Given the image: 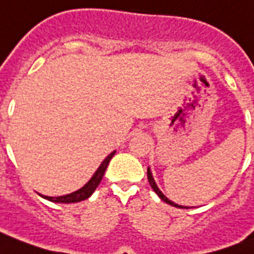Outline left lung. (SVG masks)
<instances>
[{"label": "left lung", "instance_id": "8db88e82", "mask_svg": "<svg viewBox=\"0 0 254 254\" xmlns=\"http://www.w3.org/2000/svg\"><path fill=\"white\" fill-rule=\"evenodd\" d=\"M146 175H148V182H149V185H151V187L153 189V191H155L156 194L159 195V198L163 200V202H165V203H168L171 204V206H174V207H179V208H189V207H186V206H182V204H178V203H175V202H172V200H170V199L167 198L163 192L160 191V189L157 187V185H156V182L155 179H153V175H152V171L151 168L148 167V170H146Z\"/></svg>", "mask_w": 254, "mask_h": 254}]
</instances>
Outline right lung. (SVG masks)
<instances>
[{
  "mask_svg": "<svg viewBox=\"0 0 254 254\" xmlns=\"http://www.w3.org/2000/svg\"><path fill=\"white\" fill-rule=\"evenodd\" d=\"M116 155V151H113L110 155L106 156V159L101 163V165L98 167V170L94 172V175L91 176V179L86 183V185L82 187V189L76 190L74 192H71V194L67 195H62V196H47V195H41V198L47 199V200H50V202H55V203H76V202H80V200H84V199L90 198L93 192L95 191V189L98 187L99 183H101V180L103 178V174H105V171L108 168L109 163L112 160L113 156Z\"/></svg>",
  "mask_w": 254,
  "mask_h": 254,
  "instance_id": "obj_1",
  "label": "right lung"
}]
</instances>
